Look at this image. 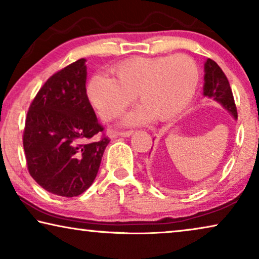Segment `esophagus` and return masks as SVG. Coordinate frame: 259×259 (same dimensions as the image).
Masks as SVG:
<instances>
[{"label": "esophagus", "mask_w": 259, "mask_h": 259, "mask_svg": "<svg viewBox=\"0 0 259 259\" xmlns=\"http://www.w3.org/2000/svg\"><path fill=\"white\" fill-rule=\"evenodd\" d=\"M133 134V131H123V132H119L118 133V136L119 137H125V138H127V137H131Z\"/></svg>", "instance_id": "obj_1"}]
</instances>
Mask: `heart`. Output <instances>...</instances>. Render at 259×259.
Instances as JSON below:
<instances>
[{"instance_id": "obj_1", "label": "heart", "mask_w": 259, "mask_h": 259, "mask_svg": "<svg viewBox=\"0 0 259 259\" xmlns=\"http://www.w3.org/2000/svg\"><path fill=\"white\" fill-rule=\"evenodd\" d=\"M114 77L94 75L87 97L104 120L121 114L137 99L140 104L121 120L125 126L146 123L153 118L169 120L185 109L194 97L199 70L190 56H136L112 68Z\"/></svg>"}]
</instances>
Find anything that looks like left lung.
Returning a JSON list of instances; mask_svg holds the SVG:
<instances>
[{
    "label": "left lung",
    "instance_id": "obj_1",
    "mask_svg": "<svg viewBox=\"0 0 259 259\" xmlns=\"http://www.w3.org/2000/svg\"><path fill=\"white\" fill-rule=\"evenodd\" d=\"M203 95L222 105L223 108H225L232 118L237 120L238 115L229 81L221 67L211 59H207L204 63Z\"/></svg>",
    "mask_w": 259,
    "mask_h": 259
}]
</instances>
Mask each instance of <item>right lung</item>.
<instances>
[{"instance_id": "right-lung-1", "label": "right lung", "mask_w": 259, "mask_h": 259, "mask_svg": "<svg viewBox=\"0 0 259 259\" xmlns=\"http://www.w3.org/2000/svg\"><path fill=\"white\" fill-rule=\"evenodd\" d=\"M86 59L49 77L31 102L23 147L28 171L46 191L61 197L83 193L98 175L109 140L86 91Z\"/></svg>"}]
</instances>
